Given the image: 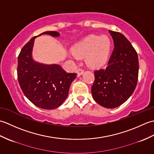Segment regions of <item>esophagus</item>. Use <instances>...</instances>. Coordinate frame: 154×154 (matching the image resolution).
Returning a JSON list of instances; mask_svg holds the SVG:
<instances>
[{
    "label": "esophagus",
    "mask_w": 154,
    "mask_h": 154,
    "mask_svg": "<svg viewBox=\"0 0 154 154\" xmlns=\"http://www.w3.org/2000/svg\"><path fill=\"white\" fill-rule=\"evenodd\" d=\"M77 73L78 75H81L84 73V70H83L82 69H79L77 71Z\"/></svg>",
    "instance_id": "esophagus-1"
}]
</instances>
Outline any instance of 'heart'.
<instances>
[{"instance_id": "obj_1", "label": "heart", "mask_w": 154, "mask_h": 154, "mask_svg": "<svg viewBox=\"0 0 154 154\" xmlns=\"http://www.w3.org/2000/svg\"><path fill=\"white\" fill-rule=\"evenodd\" d=\"M112 42L106 35H90L73 45L71 56L75 59L85 57L87 65L97 68L106 63L109 57Z\"/></svg>"}]
</instances>
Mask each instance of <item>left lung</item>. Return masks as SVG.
<instances>
[{"mask_svg":"<svg viewBox=\"0 0 154 154\" xmlns=\"http://www.w3.org/2000/svg\"><path fill=\"white\" fill-rule=\"evenodd\" d=\"M114 48L105 69L96 70L91 92L96 102L108 109L116 108L128 99L138 82L137 52L123 34L109 30Z\"/></svg>","mask_w":154,"mask_h":154,"instance_id":"obj_1","label":"left lung"}]
</instances>
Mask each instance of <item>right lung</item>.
<instances>
[{"label":"right lung","instance_id":"add662e5","mask_svg":"<svg viewBox=\"0 0 154 154\" xmlns=\"http://www.w3.org/2000/svg\"><path fill=\"white\" fill-rule=\"evenodd\" d=\"M42 34L60 36L54 31ZM38 35V36H39ZM34 36L26 44L18 57V80L22 92L34 105L43 109H56L64 102L77 73H69L57 64L45 65L32 57Z\"/></svg>","mask_w":154,"mask_h":154}]
</instances>
